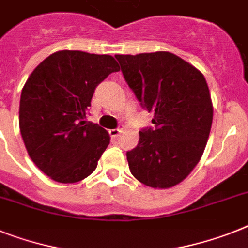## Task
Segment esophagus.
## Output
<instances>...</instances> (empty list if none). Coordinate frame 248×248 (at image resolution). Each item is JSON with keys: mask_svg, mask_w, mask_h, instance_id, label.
Returning a JSON list of instances; mask_svg holds the SVG:
<instances>
[{"mask_svg": "<svg viewBox=\"0 0 248 248\" xmlns=\"http://www.w3.org/2000/svg\"><path fill=\"white\" fill-rule=\"evenodd\" d=\"M120 128H112V130H109V135H111V137H113V139H116V137L120 135Z\"/></svg>", "mask_w": 248, "mask_h": 248, "instance_id": "obj_1", "label": "esophagus"}]
</instances>
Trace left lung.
<instances>
[{"instance_id":"left-lung-1","label":"left lung","mask_w":248,"mask_h":248,"mask_svg":"<svg viewBox=\"0 0 248 248\" xmlns=\"http://www.w3.org/2000/svg\"><path fill=\"white\" fill-rule=\"evenodd\" d=\"M114 57L141 107L154 113V127L142 128L137 146L126 153L131 174L151 188L174 186L199 163L211 132L205 78L168 51Z\"/></svg>"}]
</instances>
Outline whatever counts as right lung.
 <instances>
[{
  "instance_id": "obj_1",
  "label": "right lung",
  "mask_w": 248,
  "mask_h": 248,
  "mask_svg": "<svg viewBox=\"0 0 248 248\" xmlns=\"http://www.w3.org/2000/svg\"><path fill=\"white\" fill-rule=\"evenodd\" d=\"M120 66L111 55L62 50L43 60L25 83L18 124L29 156L47 176L77 183L91 175L109 135L87 122L97 85Z\"/></svg>"
}]
</instances>
